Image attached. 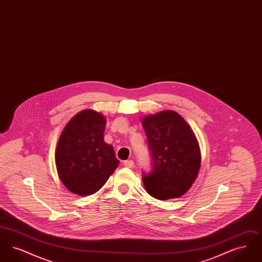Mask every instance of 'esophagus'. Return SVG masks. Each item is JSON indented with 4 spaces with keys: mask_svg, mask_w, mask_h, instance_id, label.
I'll return each mask as SVG.
<instances>
[{
    "mask_svg": "<svg viewBox=\"0 0 262 262\" xmlns=\"http://www.w3.org/2000/svg\"><path fill=\"white\" fill-rule=\"evenodd\" d=\"M134 165H135V163H134V161L133 160H126V161H125L124 162V166L125 167H126V168H134Z\"/></svg>",
    "mask_w": 262,
    "mask_h": 262,
    "instance_id": "obj_1",
    "label": "esophagus"
}]
</instances>
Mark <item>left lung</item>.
Wrapping results in <instances>:
<instances>
[{
	"instance_id": "left-lung-1",
	"label": "left lung",
	"mask_w": 262,
	"mask_h": 262,
	"mask_svg": "<svg viewBox=\"0 0 262 262\" xmlns=\"http://www.w3.org/2000/svg\"><path fill=\"white\" fill-rule=\"evenodd\" d=\"M152 170L142 176L146 191L160 200L184 195L200 172L198 139L178 113L167 110L143 118Z\"/></svg>"
}]
</instances>
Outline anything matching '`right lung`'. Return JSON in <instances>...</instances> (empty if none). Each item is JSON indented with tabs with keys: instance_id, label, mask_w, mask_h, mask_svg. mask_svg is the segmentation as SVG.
I'll list each match as a JSON object with an SVG mask.
<instances>
[{
	"instance_id": "1",
	"label": "right lung",
	"mask_w": 262,
	"mask_h": 262,
	"mask_svg": "<svg viewBox=\"0 0 262 262\" xmlns=\"http://www.w3.org/2000/svg\"><path fill=\"white\" fill-rule=\"evenodd\" d=\"M106 119L83 110L62 129L55 161L64 187L78 195H90L105 185L119 165L112 145L104 141Z\"/></svg>"
}]
</instances>
